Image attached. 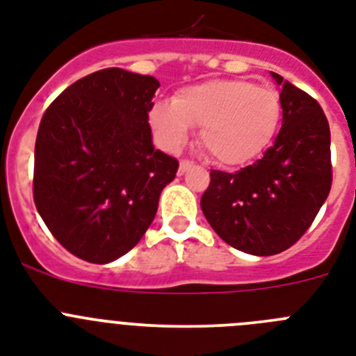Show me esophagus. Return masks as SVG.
I'll use <instances>...</instances> for the list:
<instances>
[{
    "label": "esophagus",
    "instance_id": "1",
    "mask_svg": "<svg viewBox=\"0 0 356 356\" xmlns=\"http://www.w3.org/2000/svg\"><path fill=\"white\" fill-rule=\"evenodd\" d=\"M193 166V163L192 161H186V159H183L181 161V163H179V173H184V172H188V170L192 168Z\"/></svg>",
    "mask_w": 356,
    "mask_h": 356
}]
</instances>
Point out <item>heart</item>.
I'll return each instance as SVG.
<instances>
[{
	"label": "heart",
	"instance_id": "heart-1",
	"mask_svg": "<svg viewBox=\"0 0 356 356\" xmlns=\"http://www.w3.org/2000/svg\"><path fill=\"white\" fill-rule=\"evenodd\" d=\"M280 119L279 92L244 79L184 86L172 101L155 103L148 113L161 148L177 154L192 136V127H201L204 150L226 166L257 159L277 136Z\"/></svg>",
	"mask_w": 356,
	"mask_h": 356
}]
</instances>
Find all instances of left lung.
<instances>
[{
    "label": "left lung",
    "mask_w": 356,
    "mask_h": 356,
    "mask_svg": "<svg viewBox=\"0 0 356 356\" xmlns=\"http://www.w3.org/2000/svg\"><path fill=\"white\" fill-rule=\"evenodd\" d=\"M280 88L282 127L264 157L235 173L210 172L206 220L224 243L257 257L293 246L331 190V134L321 104L271 72Z\"/></svg>",
    "instance_id": "left-lung-1"
}]
</instances>
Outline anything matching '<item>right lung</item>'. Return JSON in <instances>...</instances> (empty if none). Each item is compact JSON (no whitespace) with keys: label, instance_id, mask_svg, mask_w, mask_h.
<instances>
[{"label":"right lung","instance_id":"1","mask_svg":"<svg viewBox=\"0 0 356 356\" xmlns=\"http://www.w3.org/2000/svg\"><path fill=\"white\" fill-rule=\"evenodd\" d=\"M159 81L104 68L70 85L41 119L34 202L50 234L83 261L106 264L136 246L179 163L155 150L148 112Z\"/></svg>","mask_w":356,"mask_h":356}]
</instances>
